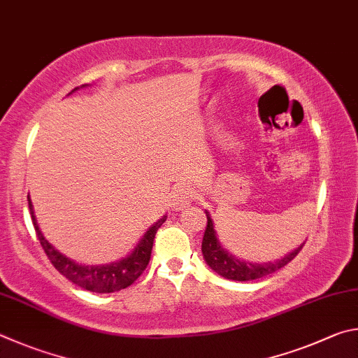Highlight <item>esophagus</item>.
I'll list each match as a JSON object with an SVG mask.
<instances>
[{"label": "esophagus", "instance_id": "34e87169", "mask_svg": "<svg viewBox=\"0 0 358 358\" xmlns=\"http://www.w3.org/2000/svg\"><path fill=\"white\" fill-rule=\"evenodd\" d=\"M192 201V193L187 187H180L176 189L171 195V208L176 210H182L184 208L190 204Z\"/></svg>", "mask_w": 358, "mask_h": 358}]
</instances>
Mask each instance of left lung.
<instances>
[{
	"label": "left lung",
	"mask_w": 358,
	"mask_h": 358,
	"mask_svg": "<svg viewBox=\"0 0 358 358\" xmlns=\"http://www.w3.org/2000/svg\"><path fill=\"white\" fill-rule=\"evenodd\" d=\"M206 217H208V227H206L201 243L203 258L206 261V264H208L212 271L227 280L250 281L277 272L281 267H285L287 262H291L296 258L305 243H300V245L297 248H294L291 253L285 255L283 258L273 262H253L248 259L245 261L237 258L233 253H229L228 250L222 245L220 241H218L217 231L214 228V220L210 218V214L208 210H206Z\"/></svg>",
	"instance_id": "left-lung-1"
}]
</instances>
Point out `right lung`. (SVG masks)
<instances>
[{
	"label": "right lung",
	"instance_id": "right-lung-1",
	"mask_svg": "<svg viewBox=\"0 0 358 358\" xmlns=\"http://www.w3.org/2000/svg\"><path fill=\"white\" fill-rule=\"evenodd\" d=\"M86 86L90 85H83L80 87H86ZM80 87H75L72 92L78 91ZM28 206H29L31 220H33L37 239L41 241L43 252L47 253L50 262L55 266L56 271H58L61 275H64V277L69 281H72L73 285L83 287L86 291L97 292V294H108V292L125 289V287L130 286L138 277H140L150 259V252H152V243H154L157 229H159L166 220V215H163L154 224H150L149 229L143 234L141 239L138 241L135 248L131 250L125 258H121L119 261H113L110 264L90 266V264H78L77 261L67 258L66 255H62L59 250H56L52 243L43 237L39 224H37V220H36L29 193H28Z\"/></svg>",
	"mask_w": 358,
	"mask_h": 358
}]
</instances>
